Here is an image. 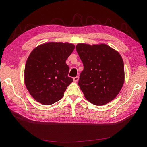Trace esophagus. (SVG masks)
Masks as SVG:
<instances>
[{
    "mask_svg": "<svg viewBox=\"0 0 147 147\" xmlns=\"http://www.w3.org/2000/svg\"><path fill=\"white\" fill-rule=\"evenodd\" d=\"M78 79H79V77H78V76H77V77H74V78H73L74 82H77V81L78 80Z\"/></svg>",
    "mask_w": 147,
    "mask_h": 147,
    "instance_id": "34e87169",
    "label": "esophagus"
}]
</instances>
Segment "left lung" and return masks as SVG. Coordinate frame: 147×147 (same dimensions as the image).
<instances>
[{"label":"left lung","mask_w":147,"mask_h":147,"mask_svg":"<svg viewBox=\"0 0 147 147\" xmlns=\"http://www.w3.org/2000/svg\"><path fill=\"white\" fill-rule=\"evenodd\" d=\"M76 50L84 69L78 86L91 104L105 105L113 100L124 82V63L119 53L104 43H78Z\"/></svg>","instance_id":"1"}]
</instances>
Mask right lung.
<instances>
[{"label":"right lung","instance_id":"obj_1","mask_svg":"<svg viewBox=\"0 0 147 147\" xmlns=\"http://www.w3.org/2000/svg\"><path fill=\"white\" fill-rule=\"evenodd\" d=\"M75 48L72 43L48 42L35 47L30 53L24 69V83L37 102L48 105L63 98L73 82L68 77L65 61Z\"/></svg>","mask_w":147,"mask_h":147}]
</instances>
